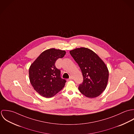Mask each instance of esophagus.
Here are the masks:
<instances>
[{
    "label": "esophagus",
    "instance_id": "34e87169",
    "mask_svg": "<svg viewBox=\"0 0 134 134\" xmlns=\"http://www.w3.org/2000/svg\"><path fill=\"white\" fill-rule=\"evenodd\" d=\"M72 79H73V77H72V76H70V78H69V79H68V81H70V80H72Z\"/></svg>",
    "mask_w": 134,
    "mask_h": 134
}]
</instances>
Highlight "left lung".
Segmentation results:
<instances>
[{
	"instance_id": "left-lung-1",
	"label": "left lung",
	"mask_w": 134,
	"mask_h": 134,
	"mask_svg": "<svg viewBox=\"0 0 134 134\" xmlns=\"http://www.w3.org/2000/svg\"><path fill=\"white\" fill-rule=\"evenodd\" d=\"M78 64L83 76V82L78 87L79 91L89 98H94L105 90L109 71L104 61L92 50L80 47L70 52Z\"/></svg>"
}]
</instances>
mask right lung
I'll list each match as a JSON object with an SVG mask.
<instances>
[{
  "instance_id": "1",
  "label": "right lung",
  "mask_w": 134,
  "mask_h": 134,
  "mask_svg": "<svg viewBox=\"0 0 134 134\" xmlns=\"http://www.w3.org/2000/svg\"><path fill=\"white\" fill-rule=\"evenodd\" d=\"M65 51L51 48L42 52L29 69L30 83L40 96L49 98L55 96L65 86L66 80L60 77L55 62L64 56Z\"/></svg>"
}]
</instances>
